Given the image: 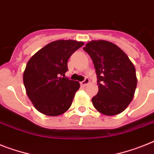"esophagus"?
I'll use <instances>...</instances> for the list:
<instances>
[{
  "label": "esophagus",
  "instance_id": "obj_1",
  "mask_svg": "<svg viewBox=\"0 0 154 154\" xmlns=\"http://www.w3.org/2000/svg\"><path fill=\"white\" fill-rule=\"evenodd\" d=\"M89 82H90V81H89L88 78H86V79H85V81H82V82H81V85H82V86H84V87H85V86H86V85H88Z\"/></svg>",
  "mask_w": 154,
  "mask_h": 154
}]
</instances>
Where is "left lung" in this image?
Listing matches in <instances>:
<instances>
[{"label": "left lung", "instance_id": "obj_1", "mask_svg": "<svg viewBox=\"0 0 154 154\" xmlns=\"http://www.w3.org/2000/svg\"><path fill=\"white\" fill-rule=\"evenodd\" d=\"M92 59L99 91L91 99L99 113L113 116L122 113L132 100L137 85L135 68L115 44L91 41L83 48Z\"/></svg>", "mask_w": 154, "mask_h": 154}]
</instances>
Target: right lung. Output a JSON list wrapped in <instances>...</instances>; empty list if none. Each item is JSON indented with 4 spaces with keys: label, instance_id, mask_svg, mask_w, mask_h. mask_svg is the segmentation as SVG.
<instances>
[{
    "label": "right lung",
    "instance_id": "add662e5",
    "mask_svg": "<svg viewBox=\"0 0 154 154\" xmlns=\"http://www.w3.org/2000/svg\"><path fill=\"white\" fill-rule=\"evenodd\" d=\"M84 42L59 40L48 44L29 59L23 73L26 91L34 107L47 116H59L69 109L78 81L65 76L67 62Z\"/></svg>",
    "mask_w": 154,
    "mask_h": 154
}]
</instances>
